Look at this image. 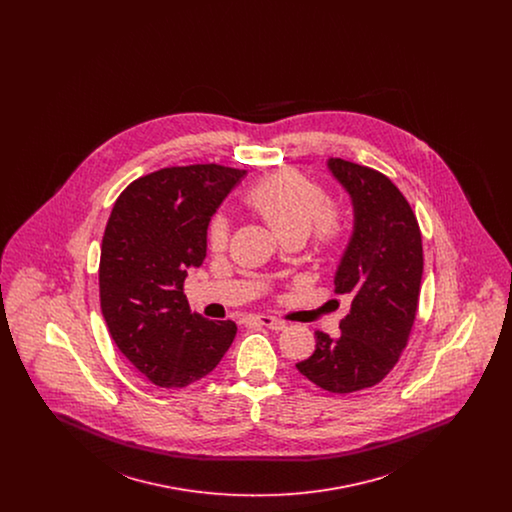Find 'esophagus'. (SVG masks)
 Wrapping results in <instances>:
<instances>
[{"label":"esophagus","mask_w":512,"mask_h":512,"mask_svg":"<svg viewBox=\"0 0 512 512\" xmlns=\"http://www.w3.org/2000/svg\"><path fill=\"white\" fill-rule=\"evenodd\" d=\"M253 320H257L259 324L267 326L270 330H284V328H286V322H284V320H280V318L276 317H268V315H257V317H253Z\"/></svg>","instance_id":"34e87169"}]
</instances>
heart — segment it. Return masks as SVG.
I'll list each match as a JSON object with an SVG mask.
<instances>
[{"label": "heart", "instance_id": "b5f03b06", "mask_svg": "<svg viewBox=\"0 0 512 512\" xmlns=\"http://www.w3.org/2000/svg\"><path fill=\"white\" fill-rule=\"evenodd\" d=\"M245 203L284 240H303L309 234L318 249L338 244L343 234V213L328 201L315 180L299 172H274L245 194ZM228 220L215 217L209 226V242L215 249L228 244Z\"/></svg>", "mask_w": 512, "mask_h": 512}]
</instances>
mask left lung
Listing matches in <instances>:
<instances>
[{"label":"left lung","instance_id":"left-lung-1","mask_svg":"<svg viewBox=\"0 0 512 512\" xmlns=\"http://www.w3.org/2000/svg\"><path fill=\"white\" fill-rule=\"evenodd\" d=\"M328 171L351 197L353 232L334 276L351 299L340 338L315 332V353L297 370L330 393L372 388L386 378L413 328L422 236L405 195L382 172L328 159Z\"/></svg>","mask_w":512,"mask_h":512}]
</instances>
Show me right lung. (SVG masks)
Returning <instances> with one entry per match:
<instances>
[{
    "mask_svg": "<svg viewBox=\"0 0 512 512\" xmlns=\"http://www.w3.org/2000/svg\"><path fill=\"white\" fill-rule=\"evenodd\" d=\"M245 171L190 165L134 180L115 201L99 259L109 334L149 382L186 388L207 376L236 338L232 320L192 313L188 268L207 255V228Z\"/></svg>",
    "mask_w": 512,
    "mask_h": 512,
    "instance_id": "obj_1",
    "label": "right lung"
}]
</instances>
